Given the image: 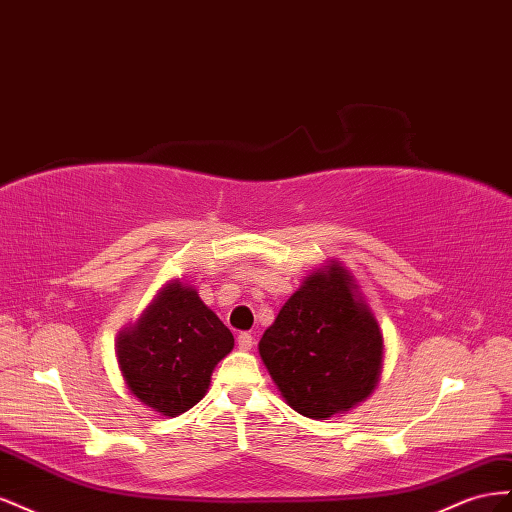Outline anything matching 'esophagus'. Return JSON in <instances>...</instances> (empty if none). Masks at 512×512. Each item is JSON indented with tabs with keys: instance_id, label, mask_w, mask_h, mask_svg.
Masks as SVG:
<instances>
[{
	"instance_id": "34e87169",
	"label": "esophagus",
	"mask_w": 512,
	"mask_h": 512,
	"mask_svg": "<svg viewBox=\"0 0 512 512\" xmlns=\"http://www.w3.org/2000/svg\"><path fill=\"white\" fill-rule=\"evenodd\" d=\"M253 345H255V337H253V334L242 332L240 337H238V347L242 349V352H251Z\"/></svg>"
}]
</instances>
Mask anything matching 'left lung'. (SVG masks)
<instances>
[{
    "label": "left lung",
    "instance_id": "1",
    "mask_svg": "<svg viewBox=\"0 0 512 512\" xmlns=\"http://www.w3.org/2000/svg\"><path fill=\"white\" fill-rule=\"evenodd\" d=\"M272 382L298 414L326 420L367 401L384 369V334L341 261L304 276L259 341Z\"/></svg>",
    "mask_w": 512,
    "mask_h": 512
}]
</instances>
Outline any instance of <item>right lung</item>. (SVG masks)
<instances>
[{"instance_id":"1","label":"right lung","mask_w":512,"mask_h":512,"mask_svg":"<svg viewBox=\"0 0 512 512\" xmlns=\"http://www.w3.org/2000/svg\"><path fill=\"white\" fill-rule=\"evenodd\" d=\"M231 349L229 328L182 279L160 287L115 341L126 388L165 418L188 412L206 397L214 367Z\"/></svg>"}]
</instances>
